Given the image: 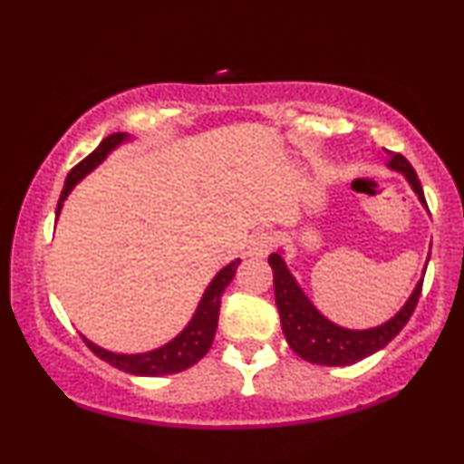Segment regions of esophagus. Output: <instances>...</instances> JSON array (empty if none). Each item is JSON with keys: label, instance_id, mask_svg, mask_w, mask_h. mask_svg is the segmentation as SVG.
<instances>
[{"label": "esophagus", "instance_id": "34e87169", "mask_svg": "<svg viewBox=\"0 0 464 464\" xmlns=\"http://www.w3.org/2000/svg\"><path fill=\"white\" fill-rule=\"evenodd\" d=\"M275 244H276L275 233H272V231H256L248 242V255L266 256L272 248H275Z\"/></svg>", "mask_w": 464, "mask_h": 464}]
</instances>
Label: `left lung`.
Instances as JSON below:
<instances>
[{
    "mask_svg": "<svg viewBox=\"0 0 464 464\" xmlns=\"http://www.w3.org/2000/svg\"><path fill=\"white\" fill-rule=\"evenodd\" d=\"M389 166L393 170L404 172L412 189L417 192V197L426 205L421 183L417 179L415 169L409 164V160L404 155L393 153ZM267 261H270L272 272H275V298L289 348L298 356H303L304 361L317 362V365H353V362L384 348L406 326V322L411 320L412 311L420 303L423 287L421 278L409 298V303L401 306L398 315L392 317L387 324H382V326L370 328V331H348V328L337 326V324L328 322L322 314H317L315 306L309 303V298L295 285L294 276L289 275L281 255L272 253Z\"/></svg>",
    "mask_w": 464,
    "mask_h": 464,
    "instance_id": "1",
    "label": "left lung"
}]
</instances>
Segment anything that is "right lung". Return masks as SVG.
I'll return each instance as SVG.
<instances>
[{"mask_svg": "<svg viewBox=\"0 0 464 464\" xmlns=\"http://www.w3.org/2000/svg\"><path fill=\"white\" fill-rule=\"evenodd\" d=\"M125 138H127L125 133H121V131L110 133V136L103 138L102 144H99V147L94 149L88 158H83L80 164L72 166L69 177H66V181H64L63 194H60L58 208H55V216L60 214L63 200L69 197V192L75 188V183L80 181L86 172H91L94 166L99 164V161H103L105 155H108L110 150L116 147V144H121L122 140H125ZM237 266H239V259L231 261V264L218 272L214 281L209 283V287L205 289L203 300L198 303L197 314H194L192 322L186 326V331L179 334V337L172 339L170 343H166L164 348L153 350V353H147V354L127 356V354L108 353V350H103V348H99V345L86 342V339H83V342H86L88 348H91L102 361L110 362V365H114L116 370H121V372L136 373V376H166V373H177V372L188 370V367H192L194 362H198L205 354L209 353L211 342H214V334L218 328V314H220L222 292H225L228 283H231L233 276H236Z\"/></svg>", "mask_w": 464, "mask_h": 464, "instance_id": "right-lung-1", "label": "right lung"}]
</instances>
